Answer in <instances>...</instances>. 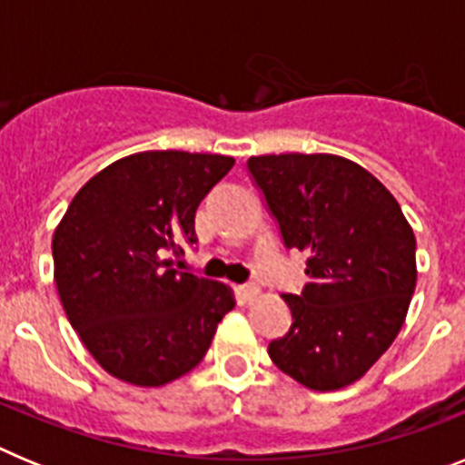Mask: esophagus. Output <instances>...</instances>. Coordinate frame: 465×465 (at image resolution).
<instances>
[{
    "label": "esophagus",
    "mask_w": 465,
    "mask_h": 465,
    "mask_svg": "<svg viewBox=\"0 0 465 465\" xmlns=\"http://www.w3.org/2000/svg\"><path fill=\"white\" fill-rule=\"evenodd\" d=\"M256 295L258 289L253 283H242V286H237V298H240V302H252Z\"/></svg>",
    "instance_id": "34e87169"
}]
</instances>
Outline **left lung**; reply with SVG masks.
<instances>
[{
    "label": "left lung",
    "mask_w": 465,
    "mask_h": 465,
    "mask_svg": "<svg viewBox=\"0 0 465 465\" xmlns=\"http://www.w3.org/2000/svg\"><path fill=\"white\" fill-rule=\"evenodd\" d=\"M253 183L307 283L283 293L291 326L268 344L279 371L314 391L361 380L391 347L417 286V240L375 176L331 153L256 155Z\"/></svg>",
    "instance_id": "left-lung-1"
}]
</instances>
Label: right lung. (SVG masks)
Returning a JSON list of instances; mask_svg holds the SVG:
<instances>
[{
  "label": "right lung",
  "instance_id": "right-lung-1",
  "mask_svg": "<svg viewBox=\"0 0 465 465\" xmlns=\"http://www.w3.org/2000/svg\"><path fill=\"white\" fill-rule=\"evenodd\" d=\"M235 160L143 151L94 174L53 235L55 286L69 323L109 375L163 386L207 354L235 307L225 283L165 261L195 242V212Z\"/></svg>",
  "mask_w": 465,
  "mask_h": 465
}]
</instances>
